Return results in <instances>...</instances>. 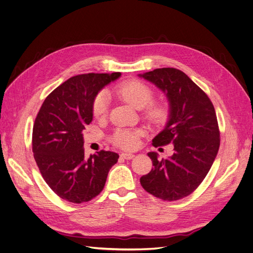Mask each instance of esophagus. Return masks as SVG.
<instances>
[{
    "label": "esophagus",
    "mask_w": 253,
    "mask_h": 253,
    "mask_svg": "<svg viewBox=\"0 0 253 253\" xmlns=\"http://www.w3.org/2000/svg\"><path fill=\"white\" fill-rule=\"evenodd\" d=\"M134 156H135V155L132 154V153H121V154H120V157H121V158L126 159V160L132 159Z\"/></svg>",
    "instance_id": "obj_1"
}]
</instances>
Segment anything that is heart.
Segmentation results:
<instances>
[{
    "label": "heart",
    "mask_w": 253,
    "mask_h": 253,
    "mask_svg": "<svg viewBox=\"0 0 253 253\" xmlns=\"http://www.w3.org/2000/svg\"><path fill=\"white\" fill-rule=\"evenodd\" d=\"M113 93L134 108L141 110V116L155 126H164L169 120L170 108L165 100H153L154 90L139 80H128L113 87ZM110 108V96L106 90H100L95 96L91 111L96 118L106 116ZM141 131L131 128H117L111 136V142L122 150L131 151L138 147Z\"/></svg>",
    "instance_id": "obj_1"
}]
</instances>
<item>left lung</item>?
<instances>
[{
	"label": "left lung",
	"mask_w": 253,
	"mask_h": 253,
	"mask_svg": "<svg viewBox=\"0 0 253 253\" xmlns=\"http://www.w3.org/2000/svg\"><path fill=\"white\" fill-rule=\"evenodd\" d=\"M167 93L170 119L152 141L155 148L173 143L169 159L149 153L154 168L140 178L148 193L173 202L193 193L205 179L219 149V127L214 106L205 91L173 67L140 75Z\"/></svg>",
	"instance_id": "1"
}]
</instances>
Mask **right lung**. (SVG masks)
Returning a JSON list of instances; mask_svg holds the SVG:
<instances>
[{"mask_svg":"<svg viewBox=\"0 0 253 253\" xmlns=\"http://www.w3.org/2000/svg\"><path fill=\"white\" fill-rule=\"evenodd\" d=\"M121 74H83L45 98L33 129V152L42 177L60 198L74 204L100 194L117 153L101 150L84 157L82 131L93 120L91 104L104 85Z\"/></svg>","mask_w":253,"mask_h":253,"instance_id":"1","label":"right lung"}]
</instances>
